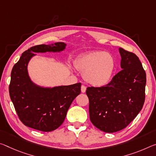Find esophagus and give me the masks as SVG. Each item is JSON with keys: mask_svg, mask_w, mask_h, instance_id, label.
Returning a JSON list of instances; mask_svg holds the SVG:
<instances>
[{"mask_svg": "<svg viewBox=\"0 0 156 156\" xmlns=\"http://www.w3.org/2000/svg\"><path fill=\"white\" fill-rule=\"evenodd\" d=\"M86 91V87L85 85H82L81 86V91H82L83 93H85Z\"/></svg>", "mask_w": 156, "mask_h": 156, "instance_id": "1", "label": "esophagus"}]
</instances>
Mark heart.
I'll use <instances>...</instances> for the list:
<instances>
[{"label": "heart", "instance_id": "obj_1", "mask_svg": "<svg viewBox=\"0 0 156 156\" xmlns=\"http://www.w3.org/2000/svg\"><path fill=\"white\" fill-rule=\"evenodd\" d=\"M76 68L83 71L85 80L94 86H103L110 80L115 69V60L110 54L92 51L81 55L76 62Z\"/></svg>", "mask_w": 156, "mask_h": 156}]
</instances>
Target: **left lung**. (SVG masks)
Listing matches in <instances>:
<instances>
[{
	"label": "left lung",
	"mask_w": 156,
	"mask_h": 156,
	"mask_svg": "<svg viewBox=\"0 0 156 156\" xmlns=\"http://www.w3.org/2000/svg\"><path fill=\"white\" fill-rule=\"evenodd\" d=\"M122 70L102 87H88L90 119L105 133L123 129L137 117L145 101L146 72L138 57L119 48Z\"/></svg>",
	"instance_id": "1"
}]
</instances>
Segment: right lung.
Here are the masks:
<instances>
[{
  "instance_id": "right-lung-1",
  "label": "right lung",
  "mask_w": 156,
  "mask_h": 156,
  "mask_svg": "<svg viewBox=\"0 0 156 156\" xmlns=\"http://www.w3.org/2000/svg\"><path fill=\"white\" fill-rule=\"evenodd\" d=\"M65 46L63 42H57L53 46L41 44L30 47L12 68L9 96L19 119L26 126L43 132L57 129L65 121L72 101L80 94V83L42 88L34 85L28 76L27 65L33 52L60 51Z\"/></svg>"
}]
</instances>
